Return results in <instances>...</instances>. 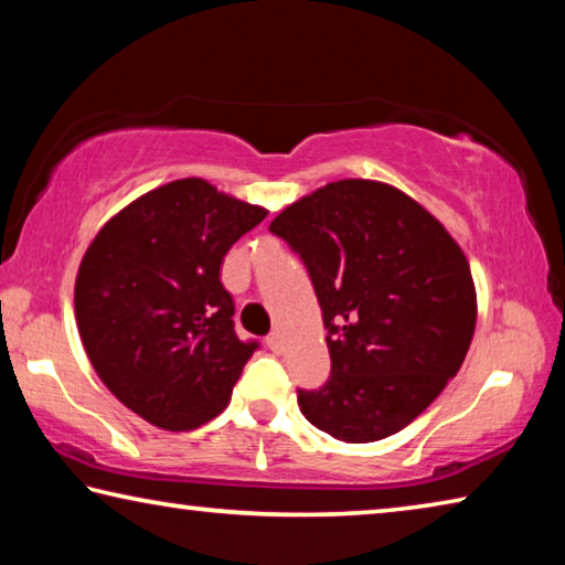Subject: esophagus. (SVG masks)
Returning <instances> with one entry per match:
<instances>
[{
  "instance_id": "1",
  "label": "esophagus",
  "mask_w": 565,
  "mask_h": 565,
  "mask_svg": "<svg viewBox=\"0 0 565 565\" xmlns=\"http://www.w3.org/2000/svg\"><path fill=\"white\" fill-rule=\"evenodd\" d=\"M266 347H269L274 353H281V337L279 333H269V337H266Z\"/></svg>"
}]
</instances>
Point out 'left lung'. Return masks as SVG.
Returning <instances> with one entry per match:
<instances>
[{
    "label": "left lung",
    "mask_w": 565,
    "mask_h": 565,
    "mask_svg": "<svg viewBox=\"0 0 565 565\" xmlns=\"http://www.w3.org/2000/svg\"><path fill=\"white\" fill-rule=\"evenodd\" d=\"M269 232L299 254L329 331L331 374L299 388L301 414L347 444L401 431L471 347L476 289L461 246L404 191L369 179L331 181Z\"/></svg>",
    "instance_id": "obj_1"
}]
</instances>
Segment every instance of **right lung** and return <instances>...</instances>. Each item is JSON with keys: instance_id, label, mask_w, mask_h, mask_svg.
<instances>
[{"instance_id": "1", "label": "right lung", "mask_w": 565, "mask_h": 565, "mask_svg": "<svg viewBox=\"0 0 565 565\" xmlns=\"http://www.w3.org/2000/svg\"><path fill=\"white\" fill-rule=\"evenodd\" d=\"M264 218L204 179H179L121 209L89 244L76 327L104 386L149 424L189 431L232 398L259 341L236 337L218 269Z\"/></svg>"}]
</instances>
